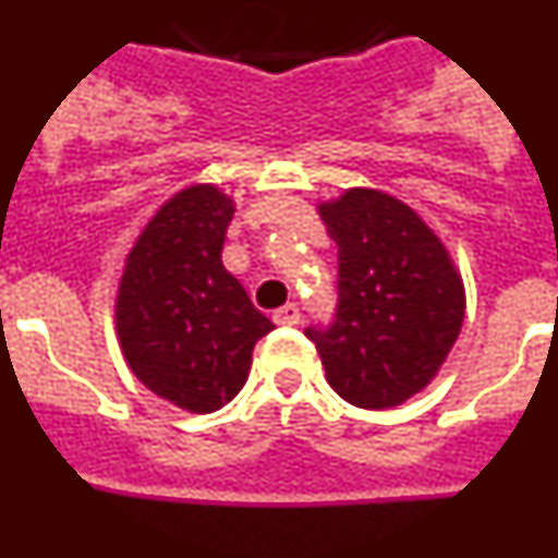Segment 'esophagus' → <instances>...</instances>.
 Returning <instances> with one entry per match:
<instances>
[{
	"mask_svg": "<svg viewBox=\"0 0 558 558\" xmlns=\"http://www.w3.org/2000/svg\"><path fill=\"white\" fill-rule=\"evenodd\" d=\"M274 322L279 327H295V324L302 322V310L295 307V304H284V307H279L274 313Z\"/></svg>",
	"mask_w": 558,
	"mask_h": 558,
	"instance_id": "obj_1",
	"label": "esophagus"
}]
</instances>
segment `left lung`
I'll list each match as a JSON object with an SVG mask.
<instances>
[{"mask_svg":"<svg viewBox=\"0 0 558 558\" xmlns=\"http://www.w3.org/2000/svg\"><path fill=\"white\" fill-rule=\"evenodd\" d=\"M318 215L338 243V310L329 327L304 335L347 402L402 405L436 377L461 332V276L425 220L386 192L349 190Z\"/></svg>","mask_w":558,"mask_h":558,"instance_id":"obj_1","label":"left lung"}]
</instances>
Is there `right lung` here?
Wrapping results in <instances>:
<instances>
[{"mask_svg": "<svg viewBox=\"0 0 558 558\" xmlns=\"http://www.w3.org/2000/svg\"><path fill=\"white\" fill-rule=\"evenodd\" d=\"M229 195L211 184L175 192L125 259L117 335L131 372L192 413L223 408L245 386L251 352L274 324L223 268Z\"/></svg>", "mask_w": 558, "mask_h": 558, "instance_id": "add662e5", "label": "right lung"}]
</instances>
